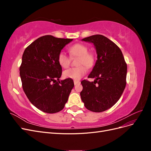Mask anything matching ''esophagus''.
Returning a JSON list of instances; mask_svg holds the SVG:
<instances>
[{
  "mask_svg": "<svg viewBox=\"0 0 151 151\" xmlns=\"http://www.w3.org/2000/svg\"><path fill=\"white\" fill-rule=\"evenodd\" d=\"M74 84H75V85H77V84H79V83H80V81H74Z\"/></svg>",
  "mask_w": 151,
  "mask_h": 151,
  "instance_id": "esophagus-1",
  "label": "esophagus"
}]
</instances>
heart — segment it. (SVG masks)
<instances>
[{
  "label": "heart",
  "instance_id": "heart-1",
  "mask_svg": "<svg viewBox=\"0 0 151 151\" xmlns=\"http://www.w3.org/2000/svg\"><path fill=\"white\" fill-rule=\"evenodd\" d=\"M69 52L72 57H79L77 65L79 66L67 69L63 72L65 78L72 79L75 81L79 80L86 74L87 68L93 67L95 63V55L92 52H88V47L83 43H76L71 46ZM58 62L62 68H68L71 62V58L64 52H60L58 55ZM81 65V66L80 65ZM86 66H85L83 65Z\"/></svg>",
  "mask_w": 151,
  "mask_h": 151
}]
</instances>
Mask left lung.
<instances>
[{
    "label": "left lung",
    "instance_id": "1",
    "mask_svg": "<svg viewBox=\"0 0 151 151\" xmlns=\"http://www.w3.org/2000/svg\"><path fill=\"white\" fill-rule=\"evenodd\" d=\"M82 41L94 45L97 60L88 76L94 81L81 82V99L89 110L103 112L119 100L125 88L127 63L120 48L105 36L96 35Z\"/></svg>",
    "mask_w": 151,
    "mask_h": 151
}]
</instances>
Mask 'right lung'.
<instances>
[{
    "instance_id": "obj_1",
    "label": "right lung",
    "mask_w": 151,
    "mask_h": 151,
    "mask_svg": "<svg viewBox=\"0 0 151 151\" xmlns=\"http://www.w3.org/2000/svg\"><path fill=\"white\" fill-rule=\"evenodd\" d=\"M73 39L42 36L27 47L19 68L22 89L29 101L47 113L61 111L67 102L74 81L60 80L62 67L58 55Z\"/></svg>"
}]
</instances>
